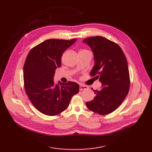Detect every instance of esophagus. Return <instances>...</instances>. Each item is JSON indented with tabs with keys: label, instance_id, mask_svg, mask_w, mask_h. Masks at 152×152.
<instances>
[{
	"label": "esophagus",
	"instance_id": "obj_1",
	"mask_svg": "<svg viewBox=\"0 0 152 152\" xmlns=\"http://www.w3.org/2000/svg\"><path fill=\"white\" fill-rule=\"evenodd\" d=\"M87 89H88V87L86 86H84L82 84H80V86H79V90L80 91H83V90H85Z\"/></svg>",
	"mask_w": 152,
	"mask_h": 152
}]
</instances>
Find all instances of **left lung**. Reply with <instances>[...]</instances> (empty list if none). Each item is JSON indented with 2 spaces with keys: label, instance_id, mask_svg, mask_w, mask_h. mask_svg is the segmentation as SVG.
Here are the masks:
<instances>
[{
  "label": "left lung",
  "instance_id": "left-lung-1",
  "mask_svg": "<svg viewBox=\"0 0 152 152\" xmlns=\"http://www.w3.org/2000/svg\"><path fill=\"white\" fill-rule=\"evenodd\" d=\"M91 48L95 65L90 75L99 78L102 87L94 90L96 96L86 106L99 115L111 113L121 105L129 90L130 77L125 55L117 44L102 37H90L83 40Z\"/></svg>",
  "mask_w": 152,
  "mask_h": 152
}]
</instances>
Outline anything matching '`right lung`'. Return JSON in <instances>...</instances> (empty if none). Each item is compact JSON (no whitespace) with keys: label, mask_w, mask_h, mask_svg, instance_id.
Returning a JSON list of instances; mask_svg holds the SVG:
<instances>
[{"label":"right lung","mask_w":152,"mask_h":152,"mask_svg":"<svg viewBox=\"0 0 152 152\" xmlns=\"http://www.w3.org/2000/svg\"><path fill=\"white\" fill-rule=\"evenodd\" d=\"M76 40H46L33 47L26 58L23 66L25 89L32 104L44 115L61 113L79 92L76 83L57 84L53 81L55 69L61 66L63 53Z\"/></svg>","instance_id":"obj_1"}]
</instances>
